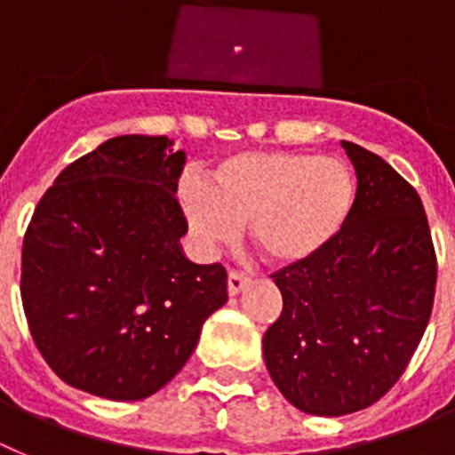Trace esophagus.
<instances>
[{"instance_id": "obj_1", "label": "esophagus", "mask_w": 455, "mask_h": 455, "mask_svg": "<svg viewBox=\"0 0 455 455\" xmlns=\"http://www.w3.org/2000/svg\"><path fill=\"white\" fill-rule=\"evenodd\" d=\"M249 281H251V278L240 274L237 269H231V272H228V294H231V297L240 294L244 288H247Z\"/></svg>"}]
</instances>
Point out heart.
<instances>
[{
    "label": "heart",
    "mask_w": 455,
    "mask_h": 455,
    "mask_svg": "<svg viewBox=\"0 0 455 455\" xmlns=\"http://www.w3.org/2000/svg\"><path fill=\"white\" fill-rule=\"evenodd\" d=\"M179 204L202 249L231 243L240 227L274 265L313 260L345 231L355 179L338 158L243 151L212 170L211 186L183 179Z\"/></svg>",
    "instance_id": "heart-1"
}]
</instances>
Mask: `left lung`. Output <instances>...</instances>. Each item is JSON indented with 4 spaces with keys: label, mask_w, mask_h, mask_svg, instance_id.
Instances as JSON below:
<instances>
[{
    "label": "left lung",
    "mask_w": 455,
    "mask_h": 455,
    "mask_svg": "<svg viewBox=\"0 0 455 455\" xmlns=\"http://www.w3.org/2000/svg\"><path fill=\"white\" fill-rule=\"evenodd\" d=\"M342 147L358 179L349 222L326 251L272 274L283 310L263 338L274 386L319 417L363 411L395 386L427 331L437 281L415 188L371 151Z\"/></svg>",
    "instance_id": "8db88e82"
}]
</instances>
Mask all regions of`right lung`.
Instances as JSON below:
<instances>
[{"instance_id": "1", "label": "right lung", "mask_w": 455, "mask_h": 455, "mask_svg": "<svg viewBox=\"0 0 455 455\" xmlns=\"http://www.w3.org/2000/svg\"><path fill=\"white\" fill-rule=\"evenodd\" d=\"M186 151L167 136H117L65 167L22 244V306L47 365L72 387L147 399L181 371L227 269L181 251Z\"/></svg>"}]
</instances>
